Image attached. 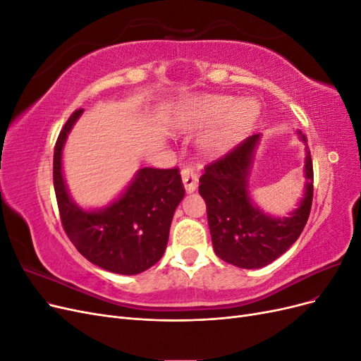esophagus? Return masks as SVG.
<instances>
[{"label":"esophagus","mask_w":361,"mask_h":361,"mask_svg":"<svg viewBox=\"0 0 361 361\" xmlns=\"http://www.w3.org/2000/svg\"><path fill=\"white\" fill-rule=\"evenodd\" d=\"M180 174H182V182L185 185V190H187V192H192L197 190V187H199V173L197 171L191 167H183Z\"/></svg>","instance_id":"1"}]
</instances>
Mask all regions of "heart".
I'll return each mask as SVG.
<instances>
[{"mask_svg": "<svg viewBox=\"0 0 361 361\" xmlns=\"http://www.w3.org/2000/svg\"><path fill=\"white\" fill-rule=\"evenodd\" d=\"M257 105L251 101L236 102L232 96H195L185 101L176 113V122L185 129H197L220 123L204 137V147L221 150L248 129L257 116Z\"/></svg>", "mask_w": 361, "mask_h": 361, "instance_id": "heart-1", "label": "heart"}]
</instances>
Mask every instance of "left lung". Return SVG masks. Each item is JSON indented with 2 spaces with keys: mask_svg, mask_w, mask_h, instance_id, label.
I'll list each match as a JSON object with an SVG mask.
<instances>
[{
  "mask_svg": "<svg viewBox=\"0 0 361 361\" xmlns=\"http://www.w3.org/2000/svg\"><path fill=\"white\" fill-rule=\"evenodd\" d=\"M305 143V137L300 133ZM259 134L245 138L204 167L199 192L206 202L207 224L216 256L239 268H262L280 257L300 238L313 200V162L305 152V192L290 216L272 218L253 206L248 171Z\"/></svg>",
  "mask_w": 361,
  "mask_h": 361,
  "instance_id": "1",
  "label": "left lung"
}]
</instances>
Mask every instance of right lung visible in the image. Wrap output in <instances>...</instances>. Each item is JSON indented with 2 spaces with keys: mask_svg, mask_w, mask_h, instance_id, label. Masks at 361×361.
I'll return each instance as SVG.
<instances>
[{
  "mask_svg": "<svg viewBox=\"0 0 361 361\" xmlns=\"http://www.w3.org/2000/svg\"><path fill=\"white\" fill-rule=\"evenodd\" d=\"M82 111L80 108L72 113L54 147V190L63 228L92 264L116 274H140L166 251L173 214L185 195L179 169H141L122 197L105 209H81L64 185L61 150Z\"/></svg>",
  "mask_w": 361,
  "mask_h": 361,
  "instance_id": "add662e5",
  "label": "right lung"
}]
</instances>
